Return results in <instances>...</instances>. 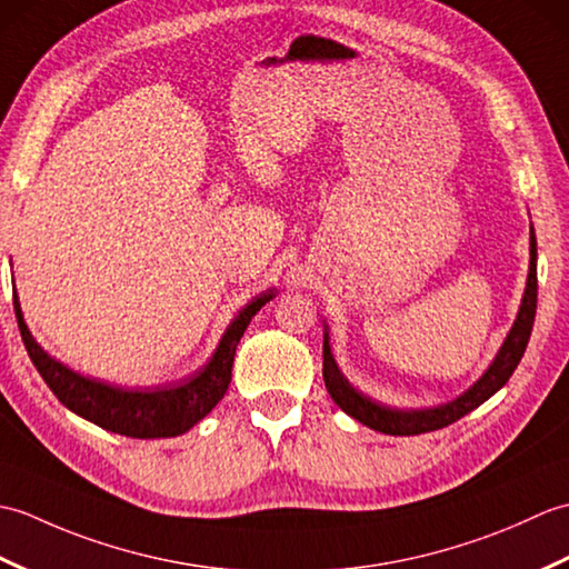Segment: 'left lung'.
<instances>
[{"label":"left lung","mask_w":569,"mask_h":569,"mask_svg":"<svg viewBox=\"0 0 569 569\" xmlns=\"http://www.w3.org/2000/svg\"><path fill=\"white\" fill-rule=\"evenodd\" d=\"M536 261H538L536 232H533V227H530V269H528V283H526L521 310H518V318L485 377L471 386L469 391L455 398V401L438 406V408H428V410H410V413L371 401L369 396L352 389L349 381L340 373V369H337L332 352H330V345H328V332H325L322 379H325V386H328V393L332 396V401L340 406L347 416L359 420L361 426L386 432V435H420V432H430V430H440L445 426H452L455 420L467 416L469 410H475L477 406L485 403L487 398L497 393L501 386L511 379V373L516 371L518 361H521L526 347H528V340H530V332H533L536 306H538V266H536Z\"/></svg>","instance_id":"obj_1"}]
</instances>
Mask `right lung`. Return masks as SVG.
Listing matches in <instances>:
<instances>
[{
	"mask_svg": "<svg viewBox=\"0 0 569 569\" xmlns=\"http://www.w3.org/2000/svg\"><path fill=\"white\" fill-rule=\"evenodd\" d=\"M273 296V291H266L239 312L234 322L227 328L208 367L200 369L196 377L178 383L153 386V389H117V386L104 381L80 377V373L63 367L53 357H48L33 342L27 322H23L17 293L14 310L23 347H27L33 367L39 369L48 389L56 393L60 403L104 430L127 435V438L151 440L183 435L217 406L229 381H232L234 352L241 335H244L247 325L261 310V306L269 303Z\"/></svg>",
	"mask_w": 569,
	"mask_h": 569,
	"instance_id": "1",
	"label": "right lung"
}]
</instances>
